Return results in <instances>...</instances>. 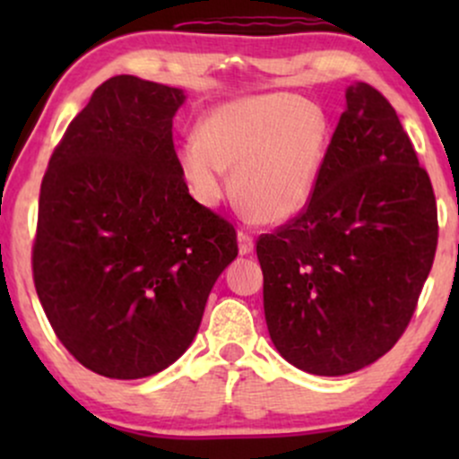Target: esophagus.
Listing matches in <instances>:
<instances>
[{"instance_id": "obj_1", "label": "esophagus", "mask_w": 459, "mask_h": 459, "mask_svg": "<svg viewBox=\"0 0 459 459\" xmlns=\"http://www.w3.org/2000/svg\"><path fill=\"white\" fill-rule=\"evenodd\" d=\"M237 244H239V255H250L255 250V239H252V235L244 233V230L237 233Z\"/></svg>"}]
</instances>
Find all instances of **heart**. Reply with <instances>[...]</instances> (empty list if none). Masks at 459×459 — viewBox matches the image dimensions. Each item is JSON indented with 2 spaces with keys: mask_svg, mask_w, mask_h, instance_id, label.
Masks as SVG:
<instances>
[{
  "mask_svg": "<svg viewBox=\"0 0 459 459\" xmlns=\"http://www.w3.org/2000/svg\"><path fill=\"white\" fill-rule=\"evenodd\" d=\"M330 118L298 94L272 92L222 103L200 135L178 146V166L204 207L233 196L247 218L282 224L308 204L330 149Z\"/></svg>",
  "mask_w": 459,
  "mask_h": 459,
  "instance_id": "b5f03b06",
  "label": "heart"
}]
</instances>
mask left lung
I'll list each match as a JSON object with an SVG mask.
<instances>
[{
	"instance_id": "8db88e82",
	"label": "left lung",
	"mask_w": 459,
	"mask_h": 459,
	"mask_svg": "<svg viewBox=\"0 0 459 459\" xmlns=\"http://www.w3.org/2000/svg\"><path fill=\"white\" fill-rule=\"evenodd\" d=\"M436 244L429 175L393 105L358 82L308 204L256 241L272 343L315 376L376 362L408 328Z\"/></svg>"
}]
</instances>
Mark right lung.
<instances>
[{
  "mask_svg": "<svg viewBox=\"0 0 459 459\" xmlns=\"http://www.w3.org/2000/svg\"><path fill=\"white\" fill-rule=\"evenodd\" d=\"M178 88L116 75L56 146L40 186L34 284L62 345L99 376L170 367L237 256V233L189 196L172 142Z\"/></svg>",
  "mask_w": 459,
  "mask_h": 459,
  "instance_id": "1",
  "label": "right lung"
}]
</instances>
